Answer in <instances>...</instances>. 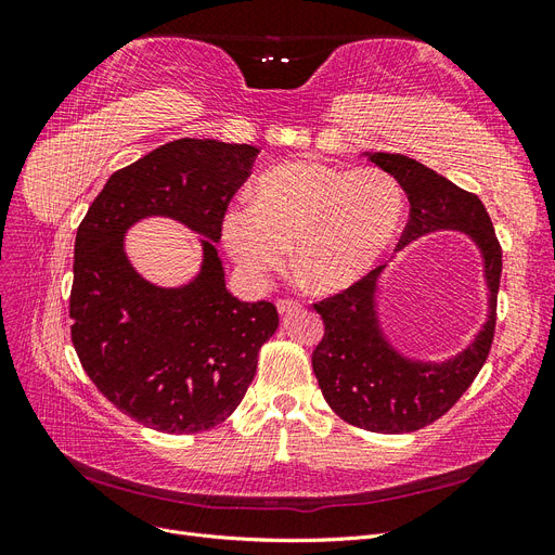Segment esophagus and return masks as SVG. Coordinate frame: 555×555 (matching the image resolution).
<instances>
[{
  "instance_id": "esophagus-1",
  "label": "esophagus",
  "mask_w": 555,
  "mask_h": 555,
  "mask_svg": "<svg viewBox=\"0 0 555 555\" xmlns=\"http://www.w3.org/2000/svg\"><path fill=\"white\" fill-rule=\"evenodd\" d=\"M275 306H278V310H280L282 314H284V312H294V310L300 308V304H298L296 298H278Z\"/></svg>"
}]
</instances>
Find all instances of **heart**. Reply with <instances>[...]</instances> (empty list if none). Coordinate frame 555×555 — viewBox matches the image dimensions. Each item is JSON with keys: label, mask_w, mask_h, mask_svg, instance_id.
<instances>
[{"label": "heart", "mask_w": 555, "mask_h": 555, "mask_svg": "<svg viewBox=\"0 0 555 555\" xmlns=\"http://www.w3.org/2000/svg\"><path fill=\"white\" fill-rule=\"evenodd\" d=\"M405 196L393 176L373 166L296 159L273 166L251 188V208L231 206L222 241L243 271L261 280L294 245V271L317 292L361 280L398 233Z\"/></svg>", "instance_id": "b5f03b06"}]
</instances>
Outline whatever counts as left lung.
I'll use <instances>...</instances> for the list:
<instances>
[{"mask_svg": "<svg viewBox=\"0 0 555 555\" xmlns=\"http://www.w3.org/2000/svg\"><path fill=\"white\" fill-rule=\"evenodd\" d=\"M391 173L410 198V220L398 247L435 229H461L477 241L491 292L489 322L473 347L440 365L412 363L386 345L377 328L375 289L382 266L347 289L312 304L324 335L312 351V371L328 408L343 422L371 433H412L438 422L469 389L489 359L502 273V247L477 194L465 192L405 155H367Z\"/></svg>", "mask_w": 555, "mask_h": 555, "instance_id": "left-lung-1", "label": "left lung"}]
</instances>
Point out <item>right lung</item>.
<instances>
[{"instance_id":"add662e5","label":"right lung","mask_w":555,"mask_h":555,"mask_svg":"<svg viewBox=\"0 0 555 555\" xmlns=\"http://www.w3.org/2000/svg\"><path fill=\"white\" fill-rule=\"evenodd\" d=\"M257 153L245 143H166L115 171L78 227L72 343L96 389L147 428L192 435L222 424L255 379L278 310L271 300L243 304L227 292L210 242L192 285L153 288L128 266L121 236L141 216L169 214L220 241Z\"/></svg>"}]
</instances>
